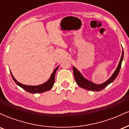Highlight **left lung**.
Wrapping results in <instances>:
<instances>
[{
  "label": "left lung",
  "instance_id": "8db88e82",
  "mask_svg": "<svg viewBox=\"0 0 129 129\" xmlns=\"http://www.w3.org/2000/svg\"><path fill=\"white\" fill-rule=\"evenodd\" d=\"M123 57H124V51L122 50V55H121V57L120 61H119V64H118V67L115 70V72H114L112 76L110 77V79H109L104 83L100 84V85H97L93 82H90V81H88L86 79L84 78L83 76L81 75V74L79 73V71H78L76 68L75 67H73V71L74 73V76H75V81H76L77 84L79 85V87H82V88H85L86 90H91V91H99L100 90H103L105 87L107 86L109 84H110L111 82H112L116 78V77L118 76V74H119V71H120L121 67V63H122V61L123 60Z\"/></svg>",
  "mask_w": 129,
  "mask_h": 129
}]
</instances>
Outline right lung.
Segmentation results:
<instances>
[{
    "instance_id": "add662e5",
    "label": "right lung",
    "mask_w": 129,
    "mask_h": 129,
    "mask_svg": "<svg viewBox=\"0 0 129 129\" xmlns=\"http://www.w3.org/2000/svg\"><path fill=\"white\" fill-rule=\"evenodd\" d=\"M58 67L59 66L57 67L55 69V70L53 71V73L51 74V77H50L49 80H48L47 82H46L45 83L43 84H41V85H36V86H30V85H23V84L19 83V82H17V81H16L15 78H14V76H13L12 73H11V72H10V73H11V76H12L14 81L16 82V84H17V85H19V86L22 87V88L25 90L26 91H28V92L29 93H43L46 91H48V90H50L51 88H52L54 83V80H55V77L54 76H55L56 72V71H57V69H58Z\"/></svg>"
}]
</instances>
